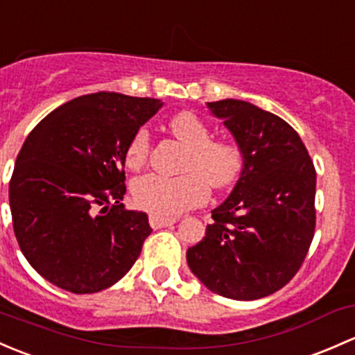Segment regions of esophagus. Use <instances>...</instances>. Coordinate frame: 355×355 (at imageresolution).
Wrapping results in <instances>:
<instances>
[{
  "instance_id": "obj_1",
  "label": "esophagus",
  "mask_w": 355,
  "mask_h": 355,
  "mask_svg": "<svg viewBox=\"0 0 355 355\" xmlns=\"http://www.w3.org/2000/svg\"><path fill=\"white\" fill-rule=\"evenodd\" d=\"M149 225H151L153 230H162V227H168V226L175 225V219L159 218V216H149Z\"/></svg>"
}]
</instances>
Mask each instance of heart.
Instances as JSON below:
<instances>
[{
  "label": "heart",
  "instance_id": "obj_1",
  "mask_svg": "<svg viewBox=\"0 0 355 355\" xmlns=\"http://www.w3.org/2000/svg\"><path fill=\"white\" fill-rule=\"evenodd\" d=\"M171 134L189 148L180 170L184 175L163 177L149 173L132 184L136 206L159 218H173L206 202L209 187L225 190L234 184L243 170V151L230 139H211L206 122L192 112H180L168 122ZM151 136L139 128L125 149V163L130 170L146 165Z\"/></svg>",
  "mask_w": 355,
  "mask_h": 355
}]
</instances>
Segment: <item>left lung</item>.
I'll list each match as a JSON object with an SVG mask.
<instances>
[{
    "label": "left lung",
    "mask_w": 355,
    "mask_h": 355,
    "mask_svg": "<svg viewBox=\"0 0 355 355\" xmlns=\"http://www.w3.org/2000/svg\"><path fill=\"white\" fill-rule=\"evenodd\" d=\"M207 107L243 151V170L212 211L206 236L187 250V263L219 296L260 300L304 262L315 236L316 171L300 134L277 115L233 98Z\"/></svg>",
    "instance_id": "8db88e82"
}]
</instances>
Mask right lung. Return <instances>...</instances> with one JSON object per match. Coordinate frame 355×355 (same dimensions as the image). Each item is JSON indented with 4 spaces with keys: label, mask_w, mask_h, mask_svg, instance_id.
I'll use <instances>...</instances> for the list:
<instances>
[{
    "label": "right lung",
    "mask_w": 355,
    "mask_h": 355,
    "mask_svg": "<svg viewBox=\"0 0 355 355\" xmlns=\"http://www.w3.org/2000/svg\"><path fill=\"white\" fill-rule=\"evenodd\" d=\"M162 100L114 92L78 96L33 128L10 180L13 231L28 263L61 289L98 293L121 281L151 233L128 211L125 149Z\"/></svg>",
    "instance_id": "obj_1"
}]
</instances>
